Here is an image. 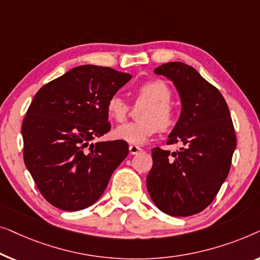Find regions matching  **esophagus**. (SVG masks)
Instances as JSON below:
<instances>
[{"label":"esophagus","instance_id":"34e87169","mask_svg":"<svg viewBox=\"0 0 260 260\" xmlns=\"http://www.w3.org/2000/svg\"><path fill=\"white\" fill-rule=\"evenodd\" d=\"M142 152V148L139 147L137 145H129V153L131 154H139V153Z\"/></svg>","mask_w":260,"mask_h":260}]
</instances>
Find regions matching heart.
<instances>
[{
	"mask_svg": "<svg viewBox=\"0 0 260 260\" xmlns=\"http://www.w3.org/2000/svg\"><path fill=\"white\" fill-rule=\"evenodd\" d=\"M137 96L146 102L139 113L140 121L128 122L113 131V138L131 145H144L158 129L167 131L177 122V113L170 102L172 92L161 80L146 81L137 88ZM106 111L111 119L121 122L126 119L128 106L118 94L112 95L106 105Z\"/></svg>",
	"mask_w": 260,
	"mask_h": 260,
	"instance_id": "b5f03b06",
	"label": "heart"
}]
</instances>
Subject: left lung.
Wrapping results in <instances>:
<instances>
[{
	"label": "left lung",
	"mask_w": 260,
	"mask_h": 260,
	"mask_svg": "<svg viewBox=\"0 0 260 260\" xmlns=\"http://www.w3.org/2000/svg\"><path fill=\"white\" fill-rule=\"evenodd\" d=\"M177 89L181 112L168 135L177 152L152 149L153 166L146 179L155 206L173 217L199 213L213 202L228 178L237 139L221 93L194 68L168 62L154 69Z\"/></svg>",
	"instance_id": "1"
}]
</instances>
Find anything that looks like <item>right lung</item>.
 Returning <instances> with one entry per match:
<instances>
[{
	"label": "right lung",
	"mask_w": 260,
	"mask_h": 260,
	"mask_svg": "<svg viewBox=\"0 0 260 260\" xmlns=\"http://www.w3.org/2000/svg\"><path fill=\"white\" fill-rule=\"evenodd\" d=\"M131 79L109 67L83 64L35 94L22 123L23 158L53 206L63 211L89 207L128 155L125 141H90L111 129L106 105Z\"/></svg>",
	"instance_id": "1"
}]
</instances>
